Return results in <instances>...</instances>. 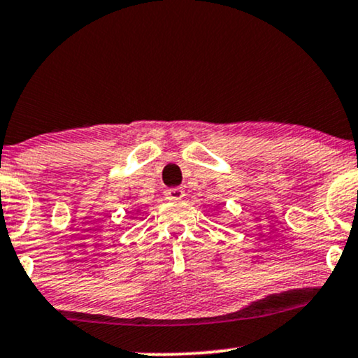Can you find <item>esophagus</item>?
Wrapping results in <instances>:
<instances>
[{"label":"esophagus","instance_id":"1","mask_svg":"<svg viewBox=\"0 0 358 358\" xmlns=\"http://www.w3.org/2000/svg\"><path fill=\"white\" fill-rule=\"evenodd\" d=\"M185 196V192L182 188H169L165 189V198L170 201H178Z\"/></svg>","mask_w":358,"mask_h":358}]
</instances>
